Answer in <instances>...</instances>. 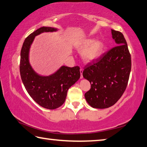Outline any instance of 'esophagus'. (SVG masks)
I'll return each mask as SVG.
<instances>
[{
    "instance_id": "obj_1",
    "label": "esophagus",
    "mask_w": 147,
    "mask_h": 147,
    "mask_svg": "<svg viewBox=\"0 0 147 147\" xmlns=\"http://www.w3.org/2000/svg\"><path fill=\"white\" fill-rule=\"evenodd\" d=\"M80 78H83V75H82V73H83V69H80Z\"/></svg>"
}]
</instances>
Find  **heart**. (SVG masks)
Masks as SVG:
<instances>
[{"instance_id": "obj_1", "label": "heart", "mask_w": 147, "mask_h": 147, "mask_svg": "<svg viewBox=\"0 0 147 147\" xmlns=\"http://www.w3.org/2000/svg\"><path fill=\"white\" fill-rule=\"evenodd\" d=\"M76 49L82 52V59L86 62H91L97 59L102 54L104 44L101 40H95L93 38L84 39L76 45Z\"/></svg>"}]
</instances>
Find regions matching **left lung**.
Wrapping results in <instances>:
<instances>
[{
  "label": "left lung",
  "instance_id": "1",
  "mask_svg": "<svg viewBox=\"0 0 147 147\" xmlns=\"http://www.w3.org/2000/svg\"><path fill=\"white\" fill-rule=\"evenodd\" d=\"M115 47L86 65L82 75L91 84L84 94L93 108L105 109L115 105L126 89L131 60L126 40L122 32L111 29Z\"/></svg>",
  "mask_w": 147,
  "mask_h": 147
}]
</instances>
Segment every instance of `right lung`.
I'll return each instance as SVG.
<instances>
[{
    "label": "right lung",
    "instance_id": "obj_1",
    "mask_svg": "<svg viewBox=\"0 0 147 147\" xmlns=\"http://www.w3.org/2000/svg\"><path fill=\"white\" fill-rule=\"evenodd\" d=\"M57 31L55 28L42 27L30 34L23 44L20 64L21 78L28 94L39 105L51 110L64 103L67 91L80 77L78 66H61L55 73L47 76L39 75L32 68L29 54L34 37L44 32Z\"/></svg>",
    "mask_w": 147,
    "mask_h": 147
}]
</instances>
